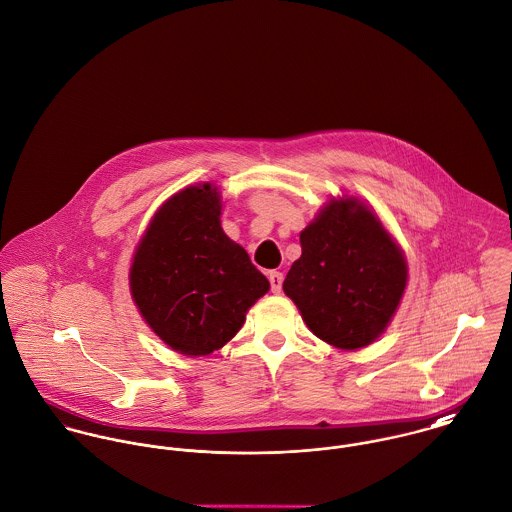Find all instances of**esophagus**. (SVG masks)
<instances>
[{
	"instance_id": "esophagus-1",
	"label": "esophagus",
	"mask_w": 512,
	"mask_h": 512,
	"mask_svg": "<svg viewBox=\"0 0 512 512\" xmlns=\"http://www.w3.org/2000/svg\"><path fill=\"white\" fill-rule=\"evenodd\" d=\"M283 273L281 271H271L269 273V283H271V291L273 293H281V289H283Z\"/></svg>"
}]
</instances>
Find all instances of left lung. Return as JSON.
Masks as SVG:
<instances>
[{"mask_svg":"<svg viewBox=\"0 0 512 512\" xmlns=\"http://www.w3.org/2000/svg\"><path fill=\"white\" fill-rule=\"evenodd\" d=\"M301 249L283 291L312 334L342 350L372 344L408 283L406 257L378 215L358 198L330 200L301 233Z\"/></svg>","mask_w":512,"mask_h":512,"instance_id":"obj_1","label":"left lung"}]
</instances>
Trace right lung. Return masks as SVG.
Returning <instances> with one entry per match:
<instances>
[{"instance_id":"obj_1","label":"right lung","mask_w":512,"mask_h":512,"mask_svg":"<svg viewBox=\"0 0 512 512\" xmlns=\"http://www.w3.org/2000/svg\"><path fill=\"white\" fill-rule=\"evenodd\" d=\"M219 215L221 196L211 184L178 192L152 217L130 267L142 318L186 356L227 344L269 291L247 251L223 233Z\"/></svg>"}]
</instances>
